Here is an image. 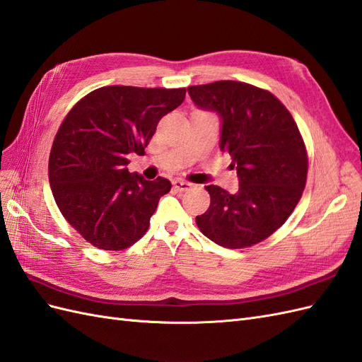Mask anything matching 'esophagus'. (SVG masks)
Here are the masks:
<instances>
[{"label": "esophagus", "instance_id": "34e87169", "mask_svg": "<svg viewBox=\"0 0 362 362\" xmlns=\"http://www.w3.org/2000/svg\"><path fill=\"white\" fill-rule=\"evenodd\" d=\"M173 185H174V188L177 189V191H188L192 185L189 183V182H185V180H182V179H175V180H173Z\"/></svg>", "mask_w": 362, "mask_h": 362}]
</instances>
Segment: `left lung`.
<instances>
[{
    "instance_id": "obj_1",
    "label": "left lung",
    "mask_w": 362,
    "mask_h": 362,
    "mask_svg": "<svg viewBox=\"0 0 362 362\" xmlns=\"http://www.w3.org/2000/svg\"><path fill=\"white\" fill-rule=\"evenodd\" d=\"M200 110L220 117V150L233 159L238 191L209 185L211 205L196 223L212 242L240 249L280 228L301 199L308 153L292 115L272 93L237 81L188 87Z\"/></svg>"
}]
</instances>
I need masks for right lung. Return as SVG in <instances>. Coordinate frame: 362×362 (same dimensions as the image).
Masks as SVG:
<instances>
[{"mask_svg": "<svg viewBox=\"0 0 362 362\" xmlns=\"http://www.w3.org/2000/svg\"><path fill=\"white\" fill-rule=\"evenodd\" d=\"M185 88L102 87L61 124L49 159L54 202L88 243L122 251L144 237L168 179L129 173V156L145 154L159 120L177 108Z\"/></svg>", "mask_w": 362, "mask_h": 362, "instance_id": "add662e5", "label": "right lung"}]
</instances>
